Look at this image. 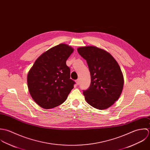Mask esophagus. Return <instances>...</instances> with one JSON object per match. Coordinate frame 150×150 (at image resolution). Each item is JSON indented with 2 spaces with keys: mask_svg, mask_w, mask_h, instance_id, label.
Returning a JSON list of instances; mask_svg holds the SVG:
<instances>
[{
  "mask_svg": "<svg viewBox=\"0 0 150 150\" xmlns=\"http://www.w3.org/2000/svg\"><path fill=\"white\" fill-rule=\"evenodd\" d=\"M76 83L78 85H79L80 84V79H78L77 80H76Z\"/></svg>",
  "mask_w": 150,
  "mask_h": 150,
  "instance_id": "1",
  "label": "esophagus"
}]
</instances>
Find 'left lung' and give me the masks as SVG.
Instances as JSON below:
<instances>
[{"label":"left lung","mask_w":150,"mask_h":150,"mask_svg":"<svg viewBox=\"0 0 150 150\" xmlns=\"http://www.w3.org/2000/svg\"><path fill=\"white\" fill-rule=\"evenodd\" d=\"M78 52L86 60L90 71V86L83 91L86 101L98 110L108 108L118 99L123 89L120 65L109 53L95 46L79 47Z\"/></svg>","instance_id":"obj_1"}]
</instances>
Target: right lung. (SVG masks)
Wrapping results in <instances>:
<instances>
[{
  "instance_id": "1",
  "label": "right lung",
  "mask_w": 150,
  "mask_h": 150,
  "mask_svg": "<svg viewBox=\"0 0 150 150\" xmlns=\"http://www.w3.org/2000/svg\"><path fill=\"white\" fill-rule=\"evenodd\" d=\"M74 49L60 44L43 53L35 61L28 76V89L33 100L41 107L50 109L62 104L74 88L70 68L66 61Z\"/></svg>"
}]
</instances>
